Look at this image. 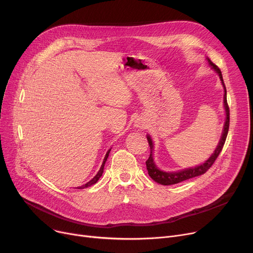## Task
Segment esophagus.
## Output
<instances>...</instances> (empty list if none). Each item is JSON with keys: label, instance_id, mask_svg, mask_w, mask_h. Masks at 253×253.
<instances>
[{"label": "esophagus", "instance_id": "1", "mask_svg": "<svg viewBox=\"0 0 253 253\" xmlns=\"http://www.w3.org/2000/svg\"><path fill=\"white\" fill-rule=\"evenodd\" d=\"M136 125H137V127H141V123H140V122H139V123H137Z\"/></svg>", "mask_w": 253, "mask_h": 253}]
</instances>
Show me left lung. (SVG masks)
Instances as JSON below:
<instances>
[{
  "label": "left lung",
  "instance_id": "left-lung-1",
  "mask_svg": "<svg viewBox=\"0 0 253 253\" xmlns=\"http://www.w3.org/2000/svg\"><path fill=\"white\" fill-rule=\"evenodd\" d=\"M209 64L212 66V69H213L219 76V79L221 81V84L223 86L224 89V95H223V105H224V110H225V122L223 125V130H222V134H221V138L217 144V147L214 151V153L211 155V157L208 159V160L201 164L199 166H196L194 168H188V169H183L177 172H165L159 169L155 162H154V159H153V148H154V144L152 141V138L150 135H148V141L150 144V149H151V154L150 157L145 162L147 164V169L149 172V175L151 176L152 179H154L156 182L163 184V185H170V184H175L181 181H184L187 179L199 176V175H202L204 174L205 172L213 165V163L215 162V160L217 159L218 155L220 154L222 148H223V144L225 142V139H227V135H228V132H229V126H230V110H229V105H228V101H227V89H225V85L223 83V79H222V75L220 70L218 69V66L215 65L213 62H212L209 58H207Z\"/></svg>",
  "mask_w": 253,
  "mask_h": 253
}]
</instances>
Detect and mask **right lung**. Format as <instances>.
Masks as SVG:
<instances>
[{"instance_id":"1","label":"right lung","mask_w":253,"mask_h":253,"mask_svg":"<svg viewBox=\"0 0 253 253\" xmlns=\"http://www.w3.org/2000/svg\"><path fill=\"white\" fill-rule=\"evenodd\" d=\"M110 152H111V149L108 151V153L105 154V157H104V159H103V162H102V165H101V167H100V169H99V171L97 172V174L93 177L89 182H87V183H85L84 185H82V187H80V188H78V189H85V188H88V187H90V185H92V184H94V183H96L97 182V180L101 177V175H102V173H103V167H104V164H105V162H106V160H108V157H109V154H110Z\"/></svg>"}]
</instances>
